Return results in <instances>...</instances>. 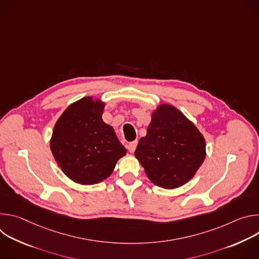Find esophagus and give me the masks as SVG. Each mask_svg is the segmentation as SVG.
Wrapping results in <instances>:
<instances>
[{
    "label": "esophagus",
    "instance_id": "obj_1",
    "mask_svg": "<svg viewBox=\"0 0 259 259\" xmlns=\"http://www.w3.org/2000/svg\"><path fill=\"white\" fill-rule=\"evenodd\" d=\"M137 140H134V141H131V142H129L128 143V145H127V147H128V151L130 152V153H134L135 152V150H136V146H137Z\"/></svg>",
    "mask_w": 259,
    "mask_h": 259
}]
</instances>
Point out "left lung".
<instances>
[{"instance_id":"1","label":"left lung","mask_w":259,"mask_h":259,"mask_svg":"<svg viewBox=\"0 0 259 259\" xmlns=\"http://www.w3.org/2000/svg\"><path fill=\"white\" fill-rule=\"evenodd\" d=\"M135 158L156 186L173 190L189 182L206 158V141L198 127L175 106L162 103L152 113Z\"/></svg>"}]
</instances>
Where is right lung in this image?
Segmentation results:
<instances>
[{
    "mask_svg": "<svg viewBox=\"0 0 259 259\" xmlns=\"http://www.w3.org/2000/svg\"><path fill=\"white\" fill-rule=\"evenodd\" d=\"M105 102L93 96L69 104L56 121L50 139L52 155L62 172L84 186L108 178L127 154L114 128L104 123Z\"/></svg>",
    "mask_w": 259,
    "mask_h": 259,
    "instance_id": "1",
    "label": "right lung"
}]
</instances>
